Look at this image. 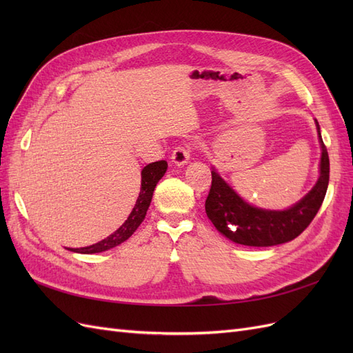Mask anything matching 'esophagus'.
Here are the masks:
<instances>
[{"mask_svg": "<svg viewBox=\"0 0 353 353\" xmlns=\"http://www.w3.org/2000/svg\"><path fill=\"white\" fill-rule=\"evenodd\" d=\"M193 147H194V144H190V143L175 147V150L172 152V156H170L172 162L178 166L185 165L190 160V154H191V152H193Z\"/></svg>", "mask_w": 353, "mask_h": 353, "instance_id": "1", "label": "esophagus"}]
</instances>
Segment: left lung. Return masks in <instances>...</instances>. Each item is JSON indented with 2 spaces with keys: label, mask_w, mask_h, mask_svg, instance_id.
I'll list each match as a JSON object with an SVG mask.
<instances>
[{
  "label": "left lung",
  "mask_w": 353,
  "mask_h": 353,
  "mask_svg": "<svg viewBox=\"0 0 353 353\" xmlns=\"http://www.w3.org/2000/svg\"><path fill=\"white\" fill-rule=\"evenodd\" d=\"M316 130L323 148L321 175L315 187L287 210H263L248 205L215 170H212V185L205 208L208 218L221 234L234 243L268 248L296 239L309 227L323 205L330 179L328 153L318 122Z\"/></svg>",
  "instance_id": "left-lung-1"
}]
</instances>
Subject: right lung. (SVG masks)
Returning <instances> with one entry per match:
<instances>
[{"label":"right lung","instance_id":"obj_1","mask_svg":"<svg viewBox=\"0 0 353 353\" xmlns=\"http://www.w3.org/2000/svg\"><path fill=\"white\" fill-rule=\"evenodd\" d=\"M166 169H168L166 160H159V162H153L150 165H147L141 170L140 194H138V199L135 201L134 209L130 213V216L126 218V221L122 223V225L117 228L113 234H110L109 237H105L104 240H101L99 243L88 245V248L70 249V250L77 252V253H87V254L100 253L104 250H109L112 248H116V245H119L121 243L130 239L135 232V230L140 227V223L144 221L147 209H148V206H150L156 184L159 183V179L165 175Z\"/></svg>","mask_w":353,"mask_h":353}]
</instances>
